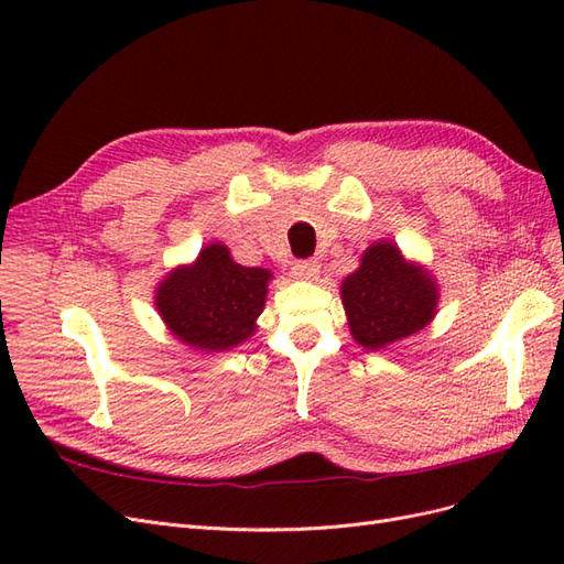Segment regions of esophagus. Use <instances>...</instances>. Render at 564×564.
Listing matches in <instances>:
<instances>
[{
	"label": "esophagus",
	"instance_id": "1",
	"mask_svg": "<svg viewBox=\"0 0 564 564\" xmlns=\"http://www.w3.org/2000/svg\"><path fill=\"white\" fill-rule=\"evenodd\" d=\"M294 275H296V280H317L319 263L317 261H296Z\"/></svg>",
	"mask_w": 564,
	"mask_h": 564
}]
</instances>
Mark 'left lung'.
I'll return each mask as SVG.
<instances>
[{
	"instance_id": "obj_1",
	"label": "left lung",
	"mask_w": 564,
	"mask_h": 564,
	"mask_svg": "<svg viewBox=\"0 0 564 564\" xmlns=\"http://www.w3.org/2000/svg\"><path fill=\"white\" fill-rule=\"evenodd\" d=\"M340 299L352 338L367 350H381L429 327L440 296L429 272L381 240L340 284Z\"/></svg>"
}]
</instances>
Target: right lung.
Wrapping results in <instances>:
<instances>
[{
	"label": "right lung",
	"mask_w": 564,
	"mask_h": 564,
	"mask_svg": "<svg viewBox=\"0 0 564 564\" xmlns=\"http://www.w3.org/2000/svg\"><path fill=\"white\" fill-rule=\"evenodd\" d=\"M265 268L232 261L226 245L204 247L193 265H178L155 289V305L181 344L195 350L220 352L240 346L256 332L263 313Z\"/></svg>",
	"instance_id": "1"
}]
</instances>
